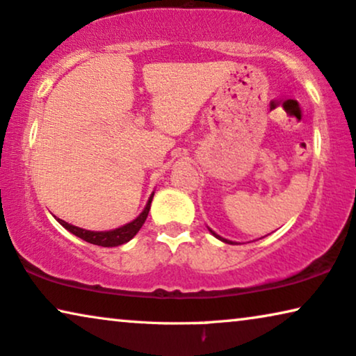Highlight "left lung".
I'll return each mask as SVG.
<instances>
[{
    "label": "left lung",
    "mask_w": 356,
    "mask_h": 356,
    "mask_svg": "<svg viewBox=\"0 0 356 356\" xmlns=\"http://www.w3.org/2000/svg\"><path fill=\"white\" fill-rule=\"evenodd\" d=\"M208 230H209V232H211V234L214 235V237H216V238H219V240H221V242H224V243H229V245H237V243H235V242H232V240H227V238H224V237H221V235H218L216 232H214V230H211V229H209V227H208Z\"/></svg>",
    "instance_id": "1"
}]
</instances>
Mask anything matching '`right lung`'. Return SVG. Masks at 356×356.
I'll use <instances>...</instances> for the list:
<instances>
[{
	"instance_id": "1",
	"label": "right lung",
	"mask_w": 356,
	"mask_h": 356,
	"mask_svg": "<svg viewBox=\"0 0 356 356\" xmlns=\"http://www.w3.org/2000/svg\"><path fill=\"white\" fill-rule=\"evenodd\" d=\"M153 195H154V192L149 195V198H148L147 204H145L143 211L140 213L138 216L134 219V221H130L127 224H124V226L113 229V230H87V229L72 226V224L63 221V219H59V218H56V221L61 224L64 229L76 235V237L85 240V242L99 245V247H119V245L127 243L129 240H132L135 235H137L138 230L142 229L143 222L147 221L149 207H152Z\"/></svg>"
}]
</instances>
